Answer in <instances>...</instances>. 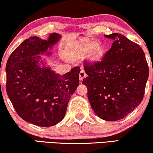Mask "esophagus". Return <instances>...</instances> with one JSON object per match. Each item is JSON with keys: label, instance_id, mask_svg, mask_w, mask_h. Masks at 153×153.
<instances>
[{"label": "esophagus", "instance_id": "obj_1", "mask_svg": "<svg viewBox=\"0 0 153 153\" xmlns=\"http://www.w3.org/2000/svg\"><path fill=\"white\" fill-rule=\"evenodd\" d=\"M86 76V74H85V72L83 71V70H81V72H80V73H79V80H80L81 81L83 80V79L85 78V77Z\"/></svg>", "mask_w": 153, "mask_h": 153}]
</instances>
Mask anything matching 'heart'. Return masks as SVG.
<instances>
[{
	"label": "heart",
	"instance_id": "obj_1",
	"mask_svg": "<svg viewBox=\"0 0 153 153\" xmlns=\"http://www.w3.org/2000/svg\"><path fill=\"white\" fill-rule=\"evenodd\" d=\"M105 48L91 40H82L69 45L65 53V57L70 61H80L87 55L91 63H99L105 55Z\"/></svg>",
	"mask_w": 153,
	"mask_h": 153
}]
</instances>
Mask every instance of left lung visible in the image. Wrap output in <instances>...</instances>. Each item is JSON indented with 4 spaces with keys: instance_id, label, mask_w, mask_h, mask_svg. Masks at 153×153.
<instances>
[{
    "instance_id": "1",
    "label": "left lung",
    "mask_w": 153,
    "mask_h": 153,
    "mask_svg": "<svg viewBox=\"0 0 153 153\" xmlns=\"http://www.w3.org/2000/svg\"><path fill=\"white\" fill-rule=\"evenodd\" d=\"M112 47L101 62L85 63L82 83L94 113L103 120L123 119L143 100L149 69L138 44L118 33L105 35Z\"/></svg>"
}]
</instances>
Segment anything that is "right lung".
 Instances as JSON below:
<instances>
[{"label": "right lung", "mask_w": 153, "mask_h": 153, "mask_svg": "<svg viewBox=\"0 0 153 153\" xmlns=\"http://www.w3.org/2000/svg\"><path fill=\"white\" fill-rule=\"evenodd\" d=\"M61 36L52 33L46 40L31 36L17 47L6 65V90L17 114L32 124L49 127L63 120L70 97L79 84V67L66 74L55 73L41 55Z\"/></svg>", "instance_id": "obj_1"}]
</instances>
